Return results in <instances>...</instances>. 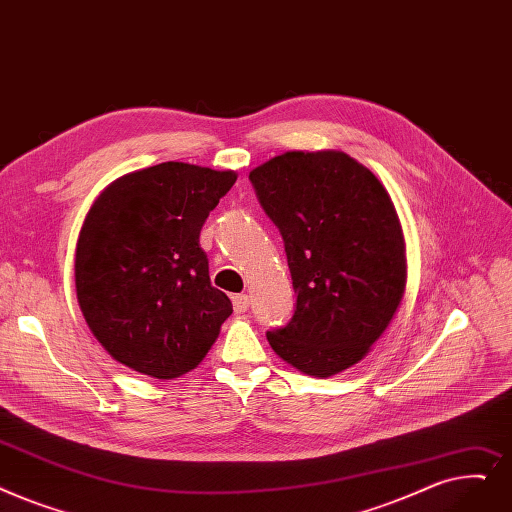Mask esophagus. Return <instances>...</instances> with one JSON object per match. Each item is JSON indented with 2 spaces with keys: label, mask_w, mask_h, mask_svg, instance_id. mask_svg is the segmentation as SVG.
<instances>
[{
  "label": "esophagus",
  "mask_w": 512,
  "mask_h": 512,
  "mask_svg": "<svg viewBox=\"0 0 512 512\" xmlns=\"http://www.w3.org/2000/svg\"><path fill=\"white\" fill-rule=\"evenodd\" d=\"M232 303H234L236 314H244V311L249 309V297L247 295H234Z\"/></svg>",
  "instance_id": "esophagus-1"
}]
</instances>
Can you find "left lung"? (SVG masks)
<instances>
[{"instance_id": "8db88e82", "label": "left lung", "mask_w": 512, "mask_h": 512, "mask_svg": "<svg viewBox=\"0 0 512 512\" xmlns=\"http://www.w3.org/2000/svg\"><path fill=\"white\" fill-rule=\"evenodd\" d=\"M249 180L284 240L297 293L272 349L309 376L360 362L406 288V242L391 196L345 152H286Z\"/></svg>"}]
</instances>
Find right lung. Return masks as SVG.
<instances>
[{
    "instance_id": "right-lung-1",
    "label": "right lung",
    "mask_w": 512,
    "mask_h": 512,
    "mask_svg": "<svg viewBox=\"0 0 512 512\" xmlns=\"http://www.w3.org/2000/svg\"><path fill=\"white\" fill-rule=\"evenodd\" d=\"M234 171L161 163L110 184L77 240L75 286L94 337L127 368L169 381L203 362L232 301L209 280L201 228Z\"/></svg>"
}]
</instances>
